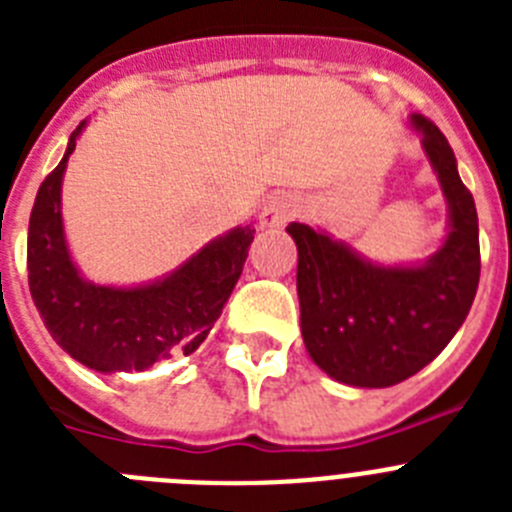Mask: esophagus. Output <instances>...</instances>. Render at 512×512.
I'll return each instance as SVG.
<instances>
[{
    "mask_svg": "<svg viewBox=\"0 0 512 512\" xmlns=\"http://www.w3.org/2000/svg\"><path fill=\"white\" fill-rule=\"evenodd\" d=\"M300 212V205L292 194H274L264 207H261V215H259V228L264 230H274V228H282L287 220Z\"/></svg>",
    "mask_w": 512,
    "mask_h": 512,
    "instance_id": "esophagus-1",
    "label": "esophagus"
}]
</instances>
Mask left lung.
I'll use <instances>...</instances> for the list:
<instances>
[{"label":"left lung","instance_id":"obj_1","mask_svg":"<svg viewBox=\"0 0 512 512\" xmlns=\"http://www.w3.org/2000/svg\"><path fill=\"white\" fill-rule=\"evenodd\" d=\"M446 200V235L436 253L408 264L366 259L323 228L289 223L297 243V297L307 354L348 387H392L449 346L479 284V223L472 194L441 130L408 117Z\"/></svg>","mask_w":512,"mask_h":512}]
</instances>
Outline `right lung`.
I'll use <instances>...</instances> for the list:
<instances>
[{"mask_svg":"<svg viewBox=\"0 0 512 512\" xmlns=\"http://www.w3.org/2000/svg\"><path fill=\"white\" fill-rule=\"evenodd\" d=\"M71 133L61 164L45 176L27 228V282L53 341L99 374L146 372L194 354L220 318L246 264L253 225H235L187 261L140 284H97L81 274L63 228V174L81 138Z\"/></svg>","mask_w":512,"mask_h":512,"instance_id":"obj_1","label":"right lung"}]
</instances>
